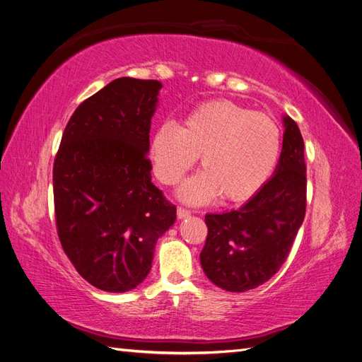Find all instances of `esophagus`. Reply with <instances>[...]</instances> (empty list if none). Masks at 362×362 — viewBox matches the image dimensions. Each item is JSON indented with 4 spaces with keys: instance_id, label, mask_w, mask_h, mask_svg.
Returning <instances> with one entry per match:
<instances>
[{
    "instance_id": "esophagus-1",
    "label": "esophagus",
    "mask_w": 362,
    "mask_h": 362,
    "mask_svg": "<svg viewBox=\"0 0 362 362\" xmlns=\"http://www.w3.org/2000/svg\"><path fill=\"white\" fill-rule=\"evenodd\" d=\"M177 214H178V217L180 218H185V217H189L192 213H190V210H187V208H182V206H178V210H177Z\"/></svg>"
}]
</instances>
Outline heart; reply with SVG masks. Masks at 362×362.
<instances>
[{
	"instance_id": "heart-1",
	"label": "heart",
	"mask_w": 362,
	"mask_h": 362,
	"mask_svg": "<svg viewBox=\"0 0 362 362\" xmlns=\"http://www.w3.org/2000/svg\"><path fill=\"white\" fill-rule=\"evenodd\" d=\"M279 152L281 129L275 120L231 101L202 104L181 128L163 124L151 140V158L163 184H177L201 157L202 173L178 192L190 204L217 194L226 202L250 199L270 178Z\"/></svg>"
}]
</instances>
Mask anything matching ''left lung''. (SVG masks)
Listing matches in <instances>:
<instances>
[{
    "label": "left lung",
    "instance_id": "8db88e82",
    "mask_svg": "<svg viewBox=\"0 0 362 362\" xmlns=\"http://www.w3.org/2000/svg\"><path fill=\"white\" fill-rule=\"evenodd\" d=\"M284 140L273 177L238 210L206 214L201 252L206 278L242 293L269 281L286 262L306 208V164L298 124L284 116Z\"/></svg>",
    "mask_w": 362,
    "mask_h": 362
}]
</instances>
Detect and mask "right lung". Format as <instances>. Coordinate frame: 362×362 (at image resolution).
<instances>
[{"mask_svg": "<svg viewBox=\"0 0 362 362\" xmlns=\"http://www.w3.org/2000/svg\"><path fill=\"white\" fill-rule=\"evenodd\" d=\"M161 83L122 76L83 101L64 128L52 169L64 254L93 287L125 293L151 270L177 206L151 182V119Z\"/></svg>", "mask_w": 362, "mask_h": 362, "instance_id": "obj_1", "label": "right lung"}]
</instances>
